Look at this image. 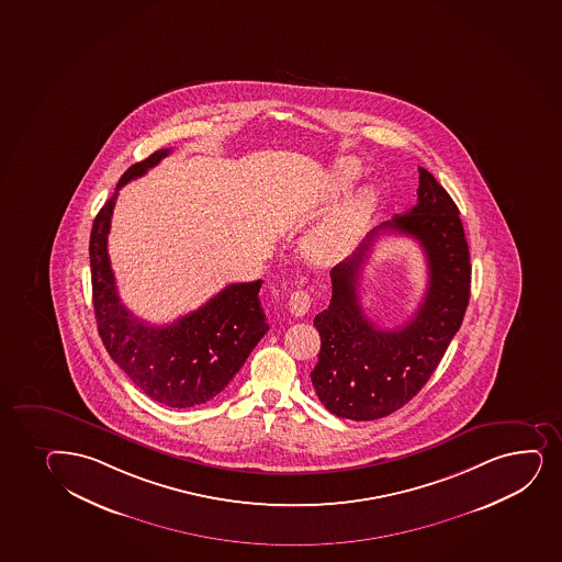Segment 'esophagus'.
I'll list each match as a JSON object with an SVG mask.
<instances>
[{
	"instance_id": "esophagus-1",
	"label": "esophagus",
	"mask_w": 562,
	"mask_h": 562,
	"mask_svg": "<svg viewBox=\"0 0 562 562\" xmlns=\"http://www.w3.org/2000/svg\"><path fill=\"white\" fill-rule=\"evenodd\" d=\"M312 304V296L308 291H295L290 299V312L293 316H304Z\"/></svg>"
}]
</instances>
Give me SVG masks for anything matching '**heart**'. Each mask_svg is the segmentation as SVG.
I'll list each match as a JSON object with an SVG mask.
<instances>
[{"label":"heart","mask_w":562,"mask_h":562,"mask_svg":"<svg viewBox=\"0 0 562 562\" xmlns=\"http://www.w3.org/2000/svg\"><path fill=\"white\" fill-rule=\"evenodd\" d=\"M360 168L355 162L341 160L328 173L325 202L349 189L359 179ZM375 203V190L359 189L336 207L325 221L319 222L303 240L304 256L316 266H333L351 248Z\"/></svg>","instance_id":"obj_1"}]
</instances>
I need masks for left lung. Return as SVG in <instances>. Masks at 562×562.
I'll return each instance as SVG.
<instances>
[{
  "mask_svg": "<svg viewBox=\"0 0 562 562\" xmlns=\"http://www.w3.org/2000/svg\"><path fill=\"white\" fill-rule=\"evenodd\" d=\"M418 203L372 229L357 252L330 271L333 299L314 319L322 336L310 378L333 415L375 420L418 394L460 330L471 295V258L460 211L428 170L418 168ZM385 228L413 236L429 263V290L411 323L389 331L361 310L359 272Z\"/></svg>",
  "mask_w": 562,
  "mask_h": 562,
  "instance_id": "8db88e82",
  "label": "left lung"
}]
</instances>
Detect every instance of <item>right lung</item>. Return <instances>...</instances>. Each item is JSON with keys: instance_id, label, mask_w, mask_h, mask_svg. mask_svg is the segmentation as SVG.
I'll return each instance as SVG.
<instances>
[{"instance_id": "add662e5", "label": "right lung", "mask_w": 562, "mask_h": 562, "mask_svg": "<svg viewBox=\"0 0 562 562\" xmlns=\"http://www.w3.org/2000/svg\"><path fill=\"white\" fill-rule=\"evenodd\" d=\"M170 149L153 153L121 176L115 192L93 221L89 237L97 328L115 364L139 391L173 409L202 405L226 389L269 330L259 303L263 280L229 284L202 308L170 325H151L121 303L108 258V234L123 184L138 179Z\"/></svg>"}]
</instances>
